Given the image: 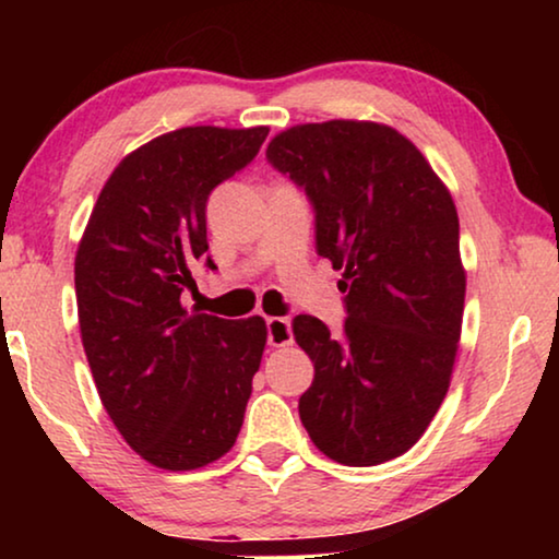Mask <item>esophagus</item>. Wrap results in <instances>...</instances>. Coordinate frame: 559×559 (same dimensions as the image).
Listing matches in <instances>:
<instances>
[{
    "label": "esophagus",
    "instance_id": "1",
    "mask_svg": "<svg viewBox=\"0 0 559 559\" xmlns=\"http://www.w3.org/2000/svg\"><path fill=\"white\" fill-rule=\"evenodd\" d=\"M266 331H270V346L282 348L293 343V325L287 318H270L266 320Z\"/></svg>",
    "mask_w": 559,
    "mask_h": 559
}]
</instances>
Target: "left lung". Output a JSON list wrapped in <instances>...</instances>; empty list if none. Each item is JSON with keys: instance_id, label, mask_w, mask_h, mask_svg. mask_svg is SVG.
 <instances>
[{"instance_id": "1", "label": "left lung", "mask_w": 559, "mask_h": 559, "mask_svg": "<svg viewBox=\"0 0 559 559\" xmlns=\"http://www.w3.org/2000/svg\"><path fill=\"white\" fill-rule=\"evenodd\" d=\"M266 157L316 205L318 254L348 293L341 335L312 316L293 323L316 364L305 430L335 463L392 461L423 438L453 377L465 302L453 195L415 142L381 121L295 124Z\"/></svg>"}]
</instances>
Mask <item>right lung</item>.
Segmentation results:
<instances>
[{"label": "right lung", "instance_id": "right-lung-1", "mask_svg": "<svg viewBox=\"0 0 559 559\" xmlns=\"http://www.w3.org/2000/svg\"><path fill=\"white\" fill-rule=\"evenodd\" d=\"M270 127H182L129 152L104 182L75 251L81 341L121 438L163 471L234 448L266 346L264 318L190 312L209 251L205 201L251 163ZM213 270V262L209 259Z\"/></svg>", "mask_w": 559, "mask_h": 559}]
</instances>
